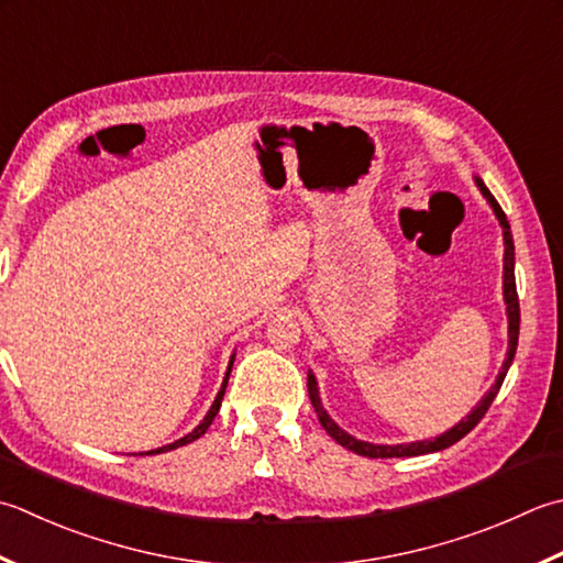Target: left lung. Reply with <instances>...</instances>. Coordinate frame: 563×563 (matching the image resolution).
<instances>
[{"label":"left lung","mask_w":563,"mask_h":563,"mask_svg":"<svg viewBox=\"0 0 563 563\" xmlns=\"http://www.w3.org/2000/svg\"><path fill=\"white\" fill-rule=\"evenodd\" d=\"M478 190L486 197L488 205L493 207L495 217H498V222L503 227V241H505V263H503V295H505V305H508V356H505V363L500 368V376L495 378L493 388L483 395V400L473 407L471 415H466L464 420H461L456 427H451L449 432L439 434L434 439H424V442H412V444H371V442H361V439L346 434L344 429H341L332 417L327 415V410L322 407V400H319V388H317V380L312 376V371L307 373V393H310V400L314 412L319 417V422L327 429V434L334 439L336 444H341L349 451H354L358 456H368V459H398V456H422V454H432V451H442L451 444H456L459 439H464L473 427H476L483 415L488 412L490 402L495 400V395H498L500 385L508 376V368L512 366V358H515V351H517V336H520V300H517V288H515V244H512V231H510V222L508 217H505L503 207L498 205V200L490 195V190L486 185H483L481 178H476Z\"/></svg>","instance_id":"obj_1"}]
</instances>
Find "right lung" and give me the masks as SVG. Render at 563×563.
<instances>
[{"label": "right lung", "instance_id": "add662e5", "mask_svg": "<svg viewBox=\"0 0 563 563\" xmlns=\"http://www.w3.org/2000/svg\"><path fill=\"white\" fill-rule=\"evenodd\" d=\"M231 366H234V356H231V361H229V368H227V376H224L222 388H219V393H217V398H214L212 407H209V412L205 415V420H202L200 424H197L190 434H185L183 439H178V442H173V444H168V446H161V449H153V451H143V454H163V451L178 449V446H185V444L195 442V439H200V437L207 432V429H209V424H212V420H214L217 412H219V407H222V398H224V390H227V383H229V373H231Z\"/></svg>", "mask_w": 563, "mask_h": 563}]
</instances>
